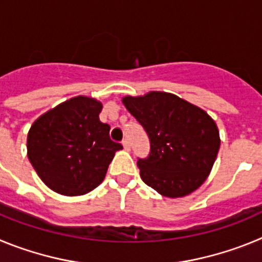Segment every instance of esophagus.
Returning <instances> with one entry per match:
<instances>
[{
  "label": "esophagus",
  "instance_id": "obj_1",
  "mask_svg": "<svg viewBox=\"0 0 262 262\" xmlns=\"http://www.w3.org/2000/svg\"><path fill=\"white\" fill-rule=\"evenodd\" d=\"M123 147H124V149H126V151H129V149H131V144H129L128 139H124V140H123Z\"/></svg>",
  "mask_w": 262,
  "mask_h": 262
}]
</instances>
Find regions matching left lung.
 <instances>
[{
    "instance_id": "obj_1",
    "label": "left lung",
    "mask_w": 262,
    "mask_h": 262,
    "mask_svg": "<svg viewBox=\"0 0 262 262\" xmlns=\"http://www.w3.org/2000/svg\"><path fill=\"white\" fill-rule=\"evenodd\" d=\"M122 102L144 127L151 143L148 157L138 159L144 184L168 198L196 190L211 172L221 147L214 119L198 106L165 92L127 96Z\"/></svg>"
}]
</instances>
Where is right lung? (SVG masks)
Listing matches in <instances>:
<instances>
[{
  "instance_id": "obj_1",
  "label": "right lung",
  "mask_w": 262,
  "mask_h": 262,
  "mask_svg": "<svg viewBox=\"0 0 262 262\" xmlns=\"http://www.w3.org/2000/svg\"><path fill=\"white\" fill-rule=\"evenodd\" d=\"M101 110L99 101L78 96L32 123L27 156L51 190L82 195L103 181L115 152L123 147L110 139V126L99 120Z\"/></svg>"
}]
</instances>
